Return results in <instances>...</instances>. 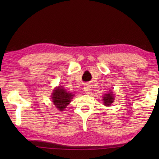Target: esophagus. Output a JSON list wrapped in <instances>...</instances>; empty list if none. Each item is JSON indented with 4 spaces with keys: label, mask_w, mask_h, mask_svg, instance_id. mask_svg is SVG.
<instances>
[{
    "label": "esophagus",
    "mask_w": 159,
    "mask_h": 159,
    "mask_svg": "<svg viewBox=\"0 0 159 159\" xmlns=\"http://www.w3.org/2000/svg\"><path fill=\"white\" fill-rule=\"evenodd\" d=\"M91 87L89 85H85V86H84V91H85V92L86 94H89L90 93V92H91Z\"/></svg>",
    "instance_id": "34e87169"
}]
</instances>
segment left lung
<instances>
[{"instance_id": "1", "label": "left lung", "mask_w": 159, "mask_h": 159, "mask_svg": "<svg viewBox=\"0 0 159 159\" xmlns=\"http://www.w3.org/2000/svg\"><path fill=\"white\" fill-rule=\"evenodd\" d=\"M103 98V102H104V105L107 106V107H109L111 105V104L113 102V100L115 99L114 96H113V93L111 92V90H109V92L107 93L104 94Z\"/></svg>"}]
</instances>
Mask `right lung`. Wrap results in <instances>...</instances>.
<instances>
[{
  "instance_id": "obj_1",
  "label": "right lung",
  "mask_w": 159,
  "mask_h": 159,
  "mask_svg": "<svg viewBox=\"0 0 159 159\" xmlns=\"http://www.w3.org/2000/svg\"><path fill=\"white\" fill-rule=\"evenodd\" d=\"M74 95V94L67 92L61 86L57 87L52 93V102L57 109L63 111L71 102Z\"/></svg>"
}]
</instances>
